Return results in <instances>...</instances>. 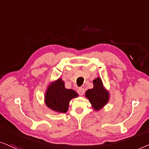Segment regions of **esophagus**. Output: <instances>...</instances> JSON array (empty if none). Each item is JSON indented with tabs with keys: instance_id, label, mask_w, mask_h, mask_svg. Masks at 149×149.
Returning a JSON list of instances; mask_svg holds the SVG:
<instances>
[{
	"instance_id": "obj_1",
	"label": "esophagus",
	"mask_w": 149,
	"mask_h": 149,
	"mask_svg": "<svg viewBox=\"0 0 149 149\" xmlns=\"http://www.w3.org/2000/svg\"><path fill=\"white\" fill-rule=\"evenodd\" d=\"M78 93L80 95H83V94L84 93V88H82V87H80V88H79L78 90Z\"/></svg>"
}]
</instances>
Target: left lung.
I'll list each match as a JSON object with an SVG mask.
<instances>
[{
	"instance_id": "obj_1",
	"label": "left lung",
	"mask_w": 149,
	"mask_h": 149,
	"mask_svg": "<svg viewBox=\"0 0 149 149\" xmlns=\"http://www.w3.org/2000/svg\"><path fill=\"white\" fill-rule=\"evenodd\" d=\"M93 88L88 89L85 93V97L88 99L95 110H100L106 106L109 101L110 95L103 85L100 78L93 81Z\"/></svg>"
}]
</instances>
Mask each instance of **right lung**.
<instances>
[{
    "mask_svg": "<svg viewBox=\"0 0 149 149\" xmlns=\"http://www.w3.org/2000/svg\"><path fill=\"white\" fill-rule=\"evenodd\" d=\"M78 96V93L73 89L65 88L64 82L58 78L47 87L45 94V103L51 110L65 113L68 110L69 102Z\"/></svg>",
    "mask_w": 149,
    "mask_h": 149,
    "instance_id": "obj_1",
    "label": "right lung"
}]
</instances>
